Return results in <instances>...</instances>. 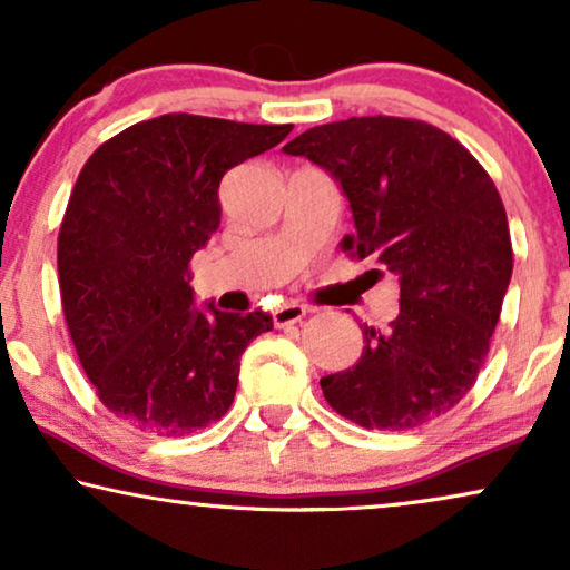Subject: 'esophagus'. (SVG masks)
<instances>
[{
    "instance_id": "34e87169",
    "label": "esophagus",
    "mask_w": 570,
    "mask_h": 570,
    "mask_svg": "<svg viewBox=\"0 0 570 570\" xmlns=\"http://www.w3.org/2000/svg\"><path fill=\"white\" fill-rule=\"evenodd\" d=\"M306 314H308V308L301 306V303H285V306L272 311V322H275V326L298 324Z\"/></svg>"
}]
</instances>
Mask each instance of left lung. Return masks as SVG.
Segmentation results:
<instances>
[{
    "label": "left lung",
    "mask_w": 570,
    "mask_h": 570,
    "mask_svg": "<svg viewBox=\"0 0 570 570\" xmlns=\"http://www.w3.org/2000/svg\"><path fill=\"white\" fill-rule=\"evenodd\" d=\"M342 186L355 233L342 248L400 285L389 330L363 326L353 368L322 379L332 410L368 431H407L470 392L509 291V220L488 170L433 124L353 116L283 147Z\"/></svg>",
    "instance_id": "left-lung-1"
}]
</instances>
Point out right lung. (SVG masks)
<instances>
[{"mask_svg": "<svg viewBox=\"0 0 570 570\" xmlns=\"http://www.w3.org/2000/svg\"><path fill=\"white\" fill-rule=\"evenodd\" d=\"M293 124L166 114L90 155L59 230L69 337L98 400L139 431L189 435L220 420L264 311L194 306L189 262L220 225L223 176L291 135Z\"/></svg>", "mask_w": 570, "mask_h": 570, "instance_id": "obj_1", "label": "right lung"}]
</instances>
